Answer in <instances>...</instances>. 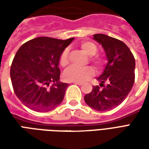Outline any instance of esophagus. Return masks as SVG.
Returning <instances> with one entry per match:
<instances>
[{
	"instance_id": "esophagus-1",
	"label": "esophagus",
	"mask_w": 149,
	"mask_h": 149,
	"mask_svg": "<svg viewBox=\"0 0 149 149\" xmlns=\"http://www.w3.org/2000/svg\"><path fill=\"white\" fill-rule=\"evenodd\" d=\"M72 83H73L75 84H78V85H82L83 84L81 82H72Z\"/></svg>"
}]
</instances>
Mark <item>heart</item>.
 Instances as JSON below:
<instances>
[{
    "label": "heart",
    "instance_id": "b5f03b06",
    "mask_svg": "<svg viewBox=\"0 0 149 149\" xmlns=\"http://www.w3.org/2000/svg\"><path fill=\"white\" fill-rule=\"evenodd\" d=\"M81 49L87 55L91 56V61L97 68H100L103 65V59L99 56H94L97 52V46L92 41H83L81 44ZM93 56L92 57L91 56ZM68 63V50L65 49L60 56V65L66 66ZM95 74L93 68L90 66L86 68H79L74 65L68 67L64 72L63 77L65 81L70 82H84L90 79Z\"/></svg>",
    "mask_w": 149,
    "mask_h": 149
}]
</instances>
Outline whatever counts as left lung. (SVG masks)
I'll return each mask as SVG.
<instances>
[{"label":"left lung","mask_w":149,"mask_h":149,"mask_svg":"<svg viewBox=\"0 0 149 149\" xmlns=\"http://www.w3.org/2000/svg\"><path fill=\"white\" fill-rule=\"evenodd\" d=\"M93 39L100 44L108 63L99 77L100 87L93 86L84 99L88 106L100 112L114 109L125 100L135 81V58L125 43L104 34H94ZM107 85H104V83Z\"/></svg>","instance_id":"left-lung-1"}]
</instances>
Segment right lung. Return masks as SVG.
I'll list each match as a JSON object with an SVG mask.
<instances>
[{
    "mask_svg": "<svg viewBox=\"0 0 149 149\" xmlns=\"http://www.w3.org/2000/svg\"><path fill=\"white\" fill-rule=\"evenodd\" d=\"M73 40L37 37L18 49L10 77L16 96L29 109L46 112L62 102L68 84L59 81L60 56Z\"/></svg>",
    "mask_w": 149,
    "mask_h": 149,
    "instance_id": "add662e5",
    "label": "right lung"
}]
</instances>
